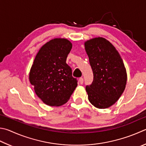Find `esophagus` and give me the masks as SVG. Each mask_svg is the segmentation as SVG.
Masks as SVG:
<instances>
[{"label": "esophagus", "mask_w": 146, "mask_h": 146, "mask_svg": "<svg viewBox=\"0 0 146 146\" xmlns=\"http://www.w3.org/2000/svg\"><path fill=\"white\" fill-rule=\"evenodd\" d=\"M78 82H79V83H80V84H83V82H84V78H82V77L79 78Z\"/></svg>", "instance_id": "obj_1"}]
</instances>
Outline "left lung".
<instances>
[{
	"mask_svg": "<svg viewBox=\"0 0 146 146\" xmlns=\"http://www.w3.org/2000/svg\"><path fill=\"white\" fill-rule=\"evenodd\" d=\"M84 46L94 75L92 84L86 88L88 100L95 107L107 108L125 89L127 73L123 60L115 46L102 37L87 40Z\"/></svg>",
	"mask_w": 146,
	"mask_h": 146,
	"instance_id": "1",
	"label": "left lung"
}]
</instances>
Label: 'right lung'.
<instances>
[{
  "label": "right lung",
  "mask_w": 146,
  "mask_h": 146,
  "mask_svg": "<svg viewBox=\"0 0 146 146\" xmlns=\"http://www.w3.org/2000/svg\"><path fill=\"white\" fill-rule=\"evenodd\" d=\"M72 48L66 38H54L41 46L34 59L29 79L44 104L59 107L70 100L77 86L71 68L66 64Z\"/></svg>",
  "instance_id": "obj_1"
}]
</instances>
